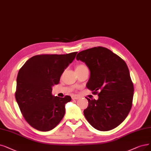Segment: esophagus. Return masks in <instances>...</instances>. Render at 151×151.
Masks as SVG:
<instances>
[{"label":"esophagus","mask_w":151,"mask_h":151,"mask_svg":"<svg viewBox=\"0 0 151 151\" xmlns=\"http://www.w3.org/2000/svg\"><path fill=\"white\" fill-rule=\"evenodd\" d=\"M72 100H77V99H79V96L77 95H73V96H72Z\"/></svg>","instance_id":"obj_1"}]
</instances>
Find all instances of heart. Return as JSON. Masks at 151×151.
<instances>
[{"label":"heart","instance_id":"1","mask_svg":"<svg viewBox=\"0 0 151 151\" xmlns=\"http://www.w3.org/2000/svg\"><path fill=\"white\" fill-rule=\"evenodd\" d=\"M87 69V67L84 64H81L77 65L76 67V70H81V69Z\"/></svg>","mask_w":151,"mask_h":151}]
</instances>
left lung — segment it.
Here are the masks:
<instances>
[{"label": "left lung", "mask_w": 151, "mask_h": 151, "mask_svg": "<svg viewBox=\"0 0 151 151\" xmlns=\"http://www.w3.org/2000/svg\"><path fill=\"white\" fill-rule=\"evenodd\" d=\"M77 60L84 62L90 71L87 83L99 99H89L83 114L96 129L106 131L116 128L131 109L134 86L127 65L116 54L101 46L77 54Z\"/></svg>", "instance_id": "left-lung-1"}]
</instances>
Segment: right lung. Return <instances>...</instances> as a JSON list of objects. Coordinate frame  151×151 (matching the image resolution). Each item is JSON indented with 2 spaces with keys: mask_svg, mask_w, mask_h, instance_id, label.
Returning a JSON list of instances; mask_svg holds the SVG:
<instances>
[{
  "mask_svg": "<svg viewBox=\"0 0 151 151\" xmlns=\"http://www.w3.org/2000/svg\"><path fill=\"white\" fill-rule=\"evenodd\" d=\"M77 52L66 55H40L32 57L20 69L15 99L27 123L36 129L48 131L63 118L65 105L71 97L52 95L63 72L75 59Z\"/></svg>",
  "mask_w": 151,
  "mask_h": 151,
  "instance_id": "1",
  "label": "right lung"
}]
</instances>
